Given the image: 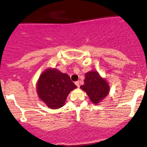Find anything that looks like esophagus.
Segmentation results:
<instances>
[{"label":"esophagus","mask_w":147,"mask_h":147,"mask_svg":"<svg viewBox=\"0 0 147 147\" xmlns=\"http://www.w3.org/2000/svg\"><path fill=\"white\" fill-rule=\"evenodd\" d=\"M75 84H76V85L77 86V88H80V82H76Z\"/></svg>","instance_id":"obj_1"}]
</instances>
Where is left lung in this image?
Returning a JSON list of instances; mask_svg holds the SVG:
<instances>
[{
  "label": "left lung",
  "instance_id": "8db88e82",
  "mask_svg": "<svg viewBox=\"0 0 147 147\" xmlns=\"http://www.w3.org/2000/svg\"><path fill=\"white\" fill-rule=\"evenodd\" d=\"M84 85L80 88L86 92L93 104L102 102L110 92V86L105 79L101 77L97 71H89L85 74Z\"/></svg>",
  "mask_w": 147,
  "mask_h": 147
}]
</instances>
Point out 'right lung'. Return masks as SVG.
<instances>
[{"label":"right lung","instance_id":"1","mask_svg":"<svg viewBox=\"0 0 147 147\" xmlns=\"http://www.w3.org/2000/svg\"><path fill=\"white\" fill-rule=\"evenodd\" d=\"M76 88L68 75L55 68L43 71L37 84L39 98L51 109L62 107L70 92Z\"/></svg>","mask_w":147,"mask_h":147}]
</instances>
